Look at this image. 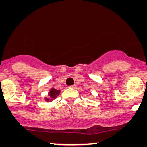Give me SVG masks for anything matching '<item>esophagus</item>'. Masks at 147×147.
<instances>
[{"mask_svg":"<svg viewBox=\"0 0 147 147\" xmlns=\"http://www.w3.org/2000/svg\"><path fill=\"white\" fill-rule=\"evenodd\" d=\"M76 85H71V86H69V88H76Z\"/></svg>","mask_w":147,"mask_h":147,"instance_id":"obj_1","label":"esophagus"}]
</instances>
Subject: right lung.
I'll list each match as a JSON object with an SVG mask.
<instances>
[{"label":"right lung","mask_w":147,"mask_h":147,"mask_svg":"<svg viewBox=\"0 0 147 147\" xmlns=\"http://www.w3.org/2000/svg\"><path fill=\"white\" fill-rule=\"evenodd\" d=\"M60 90H59L54 89V88H51L50 91L49 93V97H45V100L46 102H52L53 100L55 99L59 95Z\"/></svg>","instance_id":"obj_1"}]
</instances>
